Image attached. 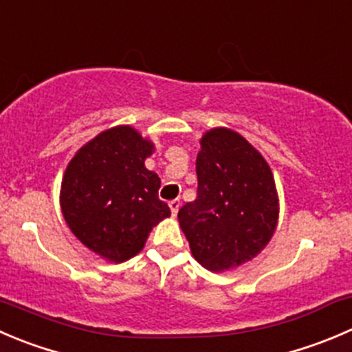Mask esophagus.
Masks as SVG:
<instances>
[{"label":"esophagus","mask_w":352,"mask_h":352,"mask_svg":"<svg viewBox=\"0 0 352 352\" xmlns=\"http://www.w3.org/2000/svg\"><path fill=\"white\" fill-rule=\"evenodd\" d=\"M168 206H170V210H172V214L175 217L177 211H179V208H180V201L179 199H172L168 203Z\"/></svg>","instance_id":"obj_1"}]
</instances>
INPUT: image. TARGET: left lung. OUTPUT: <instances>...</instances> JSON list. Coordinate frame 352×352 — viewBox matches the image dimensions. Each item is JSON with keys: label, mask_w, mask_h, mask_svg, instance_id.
<instances>
[{"label": "left lung", "mask_w": 352, "mask_h": 352, "mask_svg": "<svg viewBox=\"0 0 352 352\" xmlns=\"http://www.w3.org/2000/svg\"><path fill=\"white\" fill-rule=\"evenodd\" d=\"M196 173V199L179 210L194 258L211 272L254 258L272 239L278 218L268 163L237 132L213 129L201 141Z\"/></svg>", "instance_id": "obj_1"}]
</instances>
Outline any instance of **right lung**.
<instances>
[{
	"label": "right lung",
	"instance_id": "obj_1",
	"mask_svg": "<svg viewBox=\"0 0 352 352\" xmlns=\"http://www.w3.org/2000/svg\"><path fill=\"white\" fill-rule=\"evenodd\" d=\"M153 144L134 129L115 127L85 144L61 182V211L75 237L111 261L138 254L149 230L170 217L162 180L144 166Z\"/></svg>",
	"mask_w": 352,
	"mask_h": 352
}]
</instances>
